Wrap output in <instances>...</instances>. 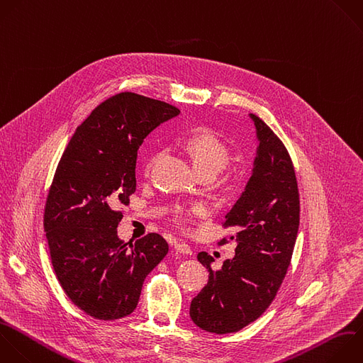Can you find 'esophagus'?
<instances>
[{
    "instance_id": "obj_1",
    "label": "esophagus",
    "mask_w": 363,
    "mask_h": 363,
    "mask_svg": "<svg viewBox=\"0 0 363 363\" xmlns=\"http://www.w3.org/2000/svg\"><path fill=\"white\" fill-rule=\"evenodd\" d=\"M174 250H176V252H179V254L191 255V248H190L187 244H184V242H177V244H174Z\"/></svg>"
}]
</instances>
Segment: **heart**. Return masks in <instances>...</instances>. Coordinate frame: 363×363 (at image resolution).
<instances>
[{"label": "heart", "mask_w": 363, "mask_h": 363, "mask_svg": "<svg viewBox=\"0 0 363 363\" xmlns=\"http://www.w3.org/2000/svg\"><path fill=\"white\" fill-rule=\"evenodd\" d=\"M184 149L187 155L190 156V160L196 169V172L200 176L211 174L216 176L218 172L224 169V166L228 163L230 159V150L225 146V143L211 130H203L194 136H191L186 145ZM159 155H155L146 166V172L149 173L155 163L157 162ZM206 208L204 206H193L189 210L179 211V220L186 223L193 216H204Z\"/></svg>", "instance_id": "1"}]
</instances>
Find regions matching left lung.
Here are the masks:
<instances>
[{"instance_id": "8db88e82", "label": "left lung", "mask_w": 363, "mask_h": 363, "mask_svg": "<svg viewBox=\"0 0 363 363\" xmlns=\"http://www.w3.org/2000/svg\"><path fill=\"white\" fill-rule=\"evenodd\" d=\"M258 140L251 177L225 214L234 230L235 255L211 268L214 258L197 255L208 269L207 285L193 298V322L213 333H231L255 320L272 302L291 262L299 227V194L291 157L277 135L250 113ZM221 242H225L223 240Z\"/></svg>"}]
</instances>
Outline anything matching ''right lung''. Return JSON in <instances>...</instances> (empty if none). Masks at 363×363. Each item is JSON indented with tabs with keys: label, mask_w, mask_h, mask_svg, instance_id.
<instances>
[{
	"label": "right lung",
	"mask_w": 363,
	"mask_h": 363,
	"mask_svg": "<svg viewBox=\"0 0 363 363\" xmlns=\"http://www.w3.org/2000/svg\"><path fill=\"white\" fill-rule=\"evenodd\" d=\"M180 111L123 92L79 125L50 189L44 227L57 278L88 315L111 320L132 313L143 281L169 251L149 234L132 242L118 237L122 213L136 190V159L145 138Z\"/></svg>",
	"instance_id": "1"
}]
</instances>
